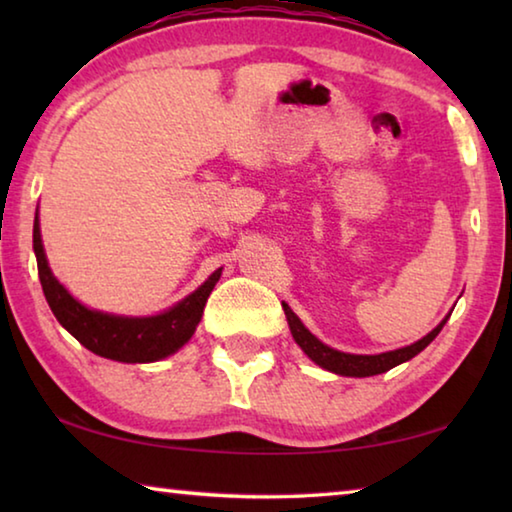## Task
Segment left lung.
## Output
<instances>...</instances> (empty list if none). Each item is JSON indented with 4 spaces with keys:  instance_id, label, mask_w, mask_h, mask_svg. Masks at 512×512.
<instances>
[{
    "instance_id": "obj_1",
    "label": "left lung",
    "mask_w": 512,
    "mask_h": 512,
    "mask_svg": "<svg viewBox=\"0 0 512 512\" xmlns=\"http://www.w3.org/2000/svg\"><path fill=\"white\" fill-rule=\"evenodd\" d=\"M282 309H284V314H287V323H289V329L293 334V341L300 345V350L305 352L307 357L316 363V366L334 372V375H343V377L381 375V372L391 370L395 366H400V363L413 359L415 354H420L433 339H436V336L440 334V329L445 327L447 318L452 316V314H447L427 336H422L420 341H415L411 345H404V348L381 352V354H350V352L329 348V345L316 339V336L311 334L305 325H302V320L293 314L287 302H282Z\"/></svg>"
}]
</instances>
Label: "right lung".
I'll use <instances>...</instances> for the list:
<instances>
[{"mask_svg":"<svg viewBox=\"0 0 512 512\" xmlns=\"http://www.w3.org/2000/svg\"><path fill=\"white\" fill-rule=\"evenodd\" d=\"M33 253L38 259V275L42 291L60 325L79 341L83 348L103 359L121 363H153L176 354L192 339L203 318L205 302L214 284L219 282L223 268L207 277L196 291L176 305L155 316H117L108 311L90 309L76 300L51 273L45 246H42L40 219L36 210L33 221Z\"/></svg>","mask_w":512,"mask_h":512,"instance_id":"right-lung-1","label":"right lung"}]
</instances>
